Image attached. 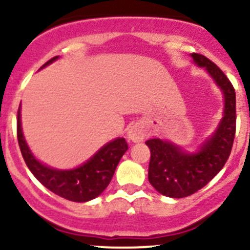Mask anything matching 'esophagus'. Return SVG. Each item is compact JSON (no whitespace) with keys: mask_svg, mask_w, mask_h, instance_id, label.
<instances>
[{"mask_svg":"<svg viewBox=\"0 0 250 250\" xmlns=\"http://www.w3.org/2000/svg\"><path fill=\"white\" fill-rule=\"evenodd\" d=\"M145 135H146L145 129H144L143 125H140V123H135V125H133L132 127L128 129V133H127L128 140L132 141V143H140V141L144 140Z\"/></svg>","mask_w":250,"mask_h":250,"instance_id":"obj_1","label":"esophagus"}]
</instances>
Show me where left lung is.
I'll use <instances>...</instances> for the list:
<instances>
[{
    "mask_svg": "<svg viewBox=\"0 0 250 250\" xmlns=\"http://www.w3.org/2000/svg\"><path fill=\"white\" fill-rule=\"evenodd\" d=\"M191 57L220 88L224 112L213 134L192 152L158 138L145 143L151 151L148 181L158 192L170 198L188 197L197 192L223 169L230 156L236 132V93L232 84L208 58L197 53H192Z\"/></svg>",
    "mask_w": 250,
    "mask_h": 250,
    "instance_id": "1",
    "label": "left lung"
}]
</instances>
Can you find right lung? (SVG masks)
Returning <instances> with one entry per match:
<instances>
[{"label":"right lung","mask_w":250,"mask_h":250,"mask_svg":"<svg viewBox=\"0 0 250 250\" xmlns=\"http://www.w3.org/2000/svg\"><path fill=\"white\" fill-rule=\"evenodd\" d=\"M58 58L48 60L41 69L52 64ZM17 134L22 158L30 172L48 190L72 202H88L102 195L110 184L118 162L128 150L125 138H117L105 144L83 165L72 169H57L40 162L30 150L22 133L20 106L18 111Z\"/></svg>","instance_id":"1"}]
</instances>
